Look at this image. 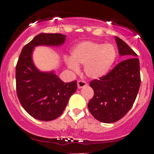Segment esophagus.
Returning a JSON list of instances; mask_svg holds the SVG:
<instances>
[{"label":"esophagus","mask_w":154,"mask_h":154,"mask_svg":"<svg viewBox=\"0 0 154 154\" xmlns=\"http://www.w3.org/2000/svg\"><path fill=\"white\" fill-rule=\"evenodd\" d=\"M86 86L87 83L86 81H84V80H78V81H77V86H78L79 88H83V87Z\"/></svg>","instance_id":"34e87169"}]
</instances>
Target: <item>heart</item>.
<instances>
[{"label":"heart","mask_w":154,"mask_h":154,"mask_svg":"<svg viewBox=\"0 0 154 154\" xmlns=\"http://www.w3.org/2000/svg\"><path fill=\"white\" fill-rule=\"evenodd\" d=\"M117 51L112 44L85 41L77 44L71 51V58L66 60L68 68L74 71L79 65H85L88 77L99 79L106 76L116 62Z\"/></svg>","instance_id":"obj_1"}]
</instances>
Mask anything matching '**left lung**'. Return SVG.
I'll list each match as a JSON object with an SVG mask.
<instances>
[{"label": "left lung", "mask_w": 154, "mask_h": 154, "mask_svg": "<svg viewBox=\"0 0 154 154\" xmlns=\"http://www.w3.org/2000/svg\"><path fill=\"white\" fill-rule=\"evenodd\" d=\"M120 56L125 60L119 63L104 77L93 80L90 86L94 96L88 108L94 119L103 123L120 120L132 108L141 83L140 66L137 54L127 43L115 37Z\"/></svg>", "instance_id": "1"}]
</instances>
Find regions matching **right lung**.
<instances>
[{
    "mask_svg": "<svg viewBox=\"0 0 154 154\" xmlns=\"http://www.w3.org/2000/svg\"><path fill=\"white\" fill-rule=\"evenodd\" d=\"M65 35L40 33L23 48L15 68L16 91L21 106L34 119L48 122L62 115L70 97L76 91L77 81L64 83L54 71H40L34 65L32 54L39 45L60 46Z\"/></svg>",
    "mask_w": 154,
    "mask_h": 154,
    "instance_id": "add662e5",
    "label": "right lung"
}]
</instances>
